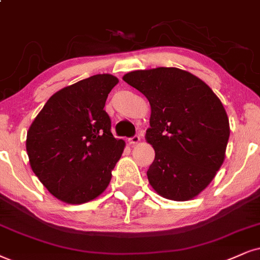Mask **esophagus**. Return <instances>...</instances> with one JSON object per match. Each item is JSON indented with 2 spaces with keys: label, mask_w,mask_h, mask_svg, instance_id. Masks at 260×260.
<instances>
[{
  "label": "esophagus",
  "mask_w": 260,
  "mask_h": 260,
  "mask_svg": "<svg viewBox=\"0 0 260 260\" xmlns=\"http://www.w3.org/2000/svg\"><path fill=\"white\" fill-rule=\"evenodd\" d=\"M141 141V139H140V136H137V135H135V136H133V137H130L129 139V143L131 146H135V145H137V143H139Z\"/></svg>",
  "instance_id": "esophagus-1"
}]
</instances>
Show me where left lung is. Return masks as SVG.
Listing matches in <instances>:
<instances>
[{
    "label": "left lung",
    "mask_w": 260,
    "mask_h": 260,
    "mask_svg": "<svg viewBox=\"0 0 260 260\" xmlns=\"http://www.w3.org/2000/svg\"><path fill=\"white\" fill-rule=\"evenodd\" d=\"M123 79L148 99L146 140L155 150L147 176L162 198L190 200L214 178L230 135L222 102L206 83L176 67L126 73Z\"/></svg>",
    "instance_id": "1"
}]
</instances>
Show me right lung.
I'll list each match as a JSON object with an SVG mask.
<instances>
[{"label": "right lung", "instance_id": "1", "mask_svg": "<svg viewBox=\"0 0 260 260\" xmlns=\"http://www.w3.org/2000/svg\"><path fill=\"white\" fill-rule=\"evenodd\" d=\"M117 84V77L105 73L66 86L46 102L27 131L32 171L63 203H88L110 184L125 147L112 135L104 110Z\"/></svg>", "mask_w": 260, "mask_h": 260}]
</instances>
